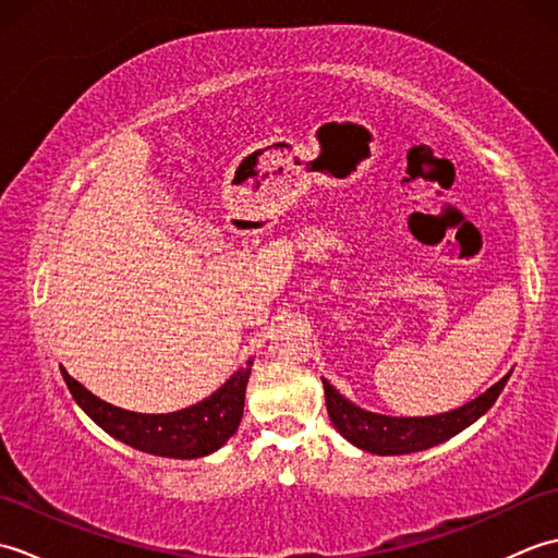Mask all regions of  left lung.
I'll return each instance as SVG.
<instances>
[{
	"mask_svg": "<svg viewBox=\"0 0 558 558\" xmlns=\"http://www.w3.org/2000/svg\"><path fill=\"white\" fill-rule=\"evenodd\" d=\"M508 376H504L499 384H494L487 393L468 402V405L446 414H434V417H386V414L366 412L342 398L326 378L324 390L328 417L350 444L376 456H405L444 444L472 422H477L494 405L496 398L501 396Z\"/></svg>",
	"mask_w": 558,
	"mask_h": 558,
	"instance_id": "obj_1",
	"label": "left lung"
}]
</instances>
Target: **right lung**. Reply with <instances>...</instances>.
I'll list each match as a JSON object with an SVG mask.
<instances>
[{"label": "right lung", "mask_w": 558, "mask_h": 558, "mask_svg": "<svg viewBox=\"0 0 558 558\" xmlns=\"http://www.w3.org/2000/svg\"><path fill=\"white\" fill-rule=\"evenodd\" d=\"M248 374H252V360L198 405L170 414H141L100 400L62 369L71 396L100 429L144 453L180 460L208 456L236 432L244 410Z\"/></svg>", "instance_id": "obj_1"}]
</instances>
